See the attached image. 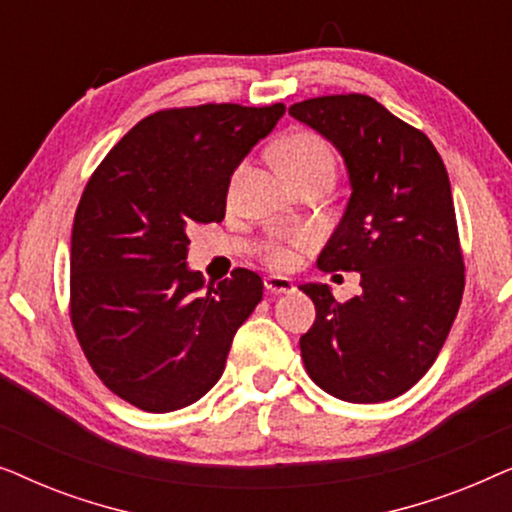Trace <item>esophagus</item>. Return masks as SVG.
Wrapping results in <instances>:
<instances>
[{"instance_id":"esophagus-1","label":"esophagus","mask_w":512,"mask_h":512,"mask_svg":"<svg viewBox=\"0 0 512 512\" xmlns=\"http://www.w3.org/2000/svg\"><path fill=\"white\" fill-rule=\"evenodd\" d=\"M265 291L270 293V296H282V293H291L296 286L289 277H277V275H270L265 277Z\"/></svg>"}]
</instances>
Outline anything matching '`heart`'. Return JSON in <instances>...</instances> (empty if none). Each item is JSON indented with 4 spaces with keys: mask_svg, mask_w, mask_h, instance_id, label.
Instances as JSON below:
<instances>
[{
    "mask_svg": "<svg viewBox=\"0 0 512 512\" xmlns=\"http://www.w3.org/2000/svg\"><path fill=\"white\" fill-rule=\"evenodd\" d=\"M277 158L291 179H296V177H300V174L310 172L319 165H333L331 149H328L324 139L312 135V132H293V135L282 139L277 146ZM240 174H242V167L235 172L230 191L235 188ZM312 240L314 237L310 230H303V228L291 230V233L275 235L272 240L265 242L263 256H265V261H268L270 265H275V268H289V265L293 263V258H296L293 249L310 247Z\"/></svg>",
    "mask_w": 512,
    "mask_h": 512,
    "instance_id": "heart-1",
    "label": "heart"
}]
</instances>
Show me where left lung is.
<instances>
[{"mask_svg":"<svg viewBox=\"0 0 512 512\" xmlns=\"http://www.w3.org/2000/svg\"><path fill=\"white\" fill-rule=\"evenodd\" d=\"M289 114L340 151L352 186L317 265L361 272L347 303L326 284L300 286L317 310L300 338L305 370L340 401H389L433 366L461 305L450 177L431 139L368 95L312 97Z\"/></svg>","mask_w":512,"mask_h":512,"instance_id":"1","label":"left lung"}]
</instances>
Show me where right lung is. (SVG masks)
<instances>
[{"instance_id": "right-lung-1", "label": "right lung", "mask_w": 512, "mask_h": 512, "mask_svg": "<svg viewBox=\"0 0 512 512\" xmlns=\"http://www.w3.org/2000/svg\"><path fill=\"white\" fill-rule=\"evenodd\" d=\"M284 104H200L139 121L88 179L69 249V317L104 387L146 412L186 408L219 382L263 298L256 272L205 284L188 235L226 216L235 167Z\"/></svg>"}]
</instances>
